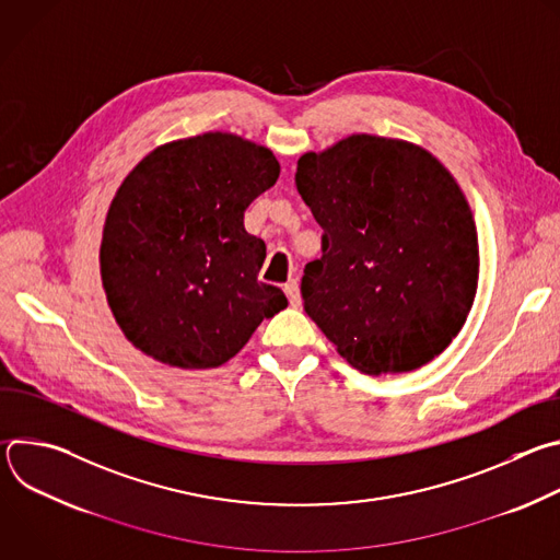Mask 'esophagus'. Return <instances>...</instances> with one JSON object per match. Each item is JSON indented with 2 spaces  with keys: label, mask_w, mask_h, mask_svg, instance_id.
<instances>
[{
  "label": "esophagus",
  "mask_w": 560,
  "mask_h": 560,
  "mask_svg": "<svg viewBox=\"0 0 560 560\" xmlns=\"http://www.w3.org/2000/svg\"><path fill=\"white\" fill-rule=\"evenodd\" d=\"M283 292L288 294V301L292 307H299L301 305V292H299V281L296 279H290L285 285H283Z\"/></svg>",
  "instance_id": "esophagus-1"
}]
</instances>
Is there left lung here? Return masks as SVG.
Listing matches in <instances>:
<instances>
[{
  "label": "left lung",
  "instance_id": "left-lung-1",
  "mask_svg": "<svg viewBox=\"0 0 560 560\" xmlns=\"http://www.w3.org/2000/svg\"><path fill=\"white\" fill-rule=\"evenodd\" d=\"M294 182L324 228L301 279L312 322L368 374L439 357L478 285L476 225L452 175L419 145L352 135L305 152Z\"/></svg>",
  "mask_w": 560,
  "mask_h": 560
}]
</instances>
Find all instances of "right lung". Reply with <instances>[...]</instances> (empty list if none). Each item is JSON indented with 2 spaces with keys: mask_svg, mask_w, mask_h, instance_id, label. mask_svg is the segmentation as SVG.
Here are the masks:
<instances>
[{
  "mask_svg": "<svg viewBox=\"0 0 560 560\" xmlns=\"http://www.w3.org/2000/svg\"><path fill=\"white\" fill-rule=\"evenodd\" d=\"M275 154L228 132L152 150L119 186L104 225L102 281L128 341L184 368H217L288 305L261 283L266 244L246 208L279 179Z\"/></svg>",
  "mask_w": 560,
  "mask_h": 560,
  "instance_id": "right-lung-1",
  "label": "right lung"
}]
</instances>
